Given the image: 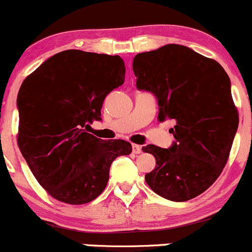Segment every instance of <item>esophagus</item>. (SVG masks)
Returning a JSON list of instances; mask_svg holds the SVG:
<instances>
[{
    "label": "esophagus",
    "mask_w": 252,
    "mask_h": 252,
    "mask_svg": "<svg viewBox=\"0 0 252 252\" xmlns=\"http://www.w3.org/2000/svg\"><path fill=\"white\" fill-rule=\"evenodd\" d=\"M132 152H133L134 154H139L142 152L141 146H138V144H132Z\"/></svg>",
    "instance_id": "esophagus-1"
}]
</instances>
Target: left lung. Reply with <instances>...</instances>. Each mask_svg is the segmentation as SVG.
Instances as JSON below:
<instances>
[{"mask_svg":"<svg viewBox=\"0 0 252 252\" xmlns=\"http://www.w3.org/2000/svg\"><path fill=\"white\" fill-rule=\"evenodd\" d=\"M132 67L137 88L157 96L159 121L176 123L170 148H142L157 164L146 183L166 200H191L210 188L228 161L239 125L230 79L216 60L178 44L136 55Z\"/></svg>","mask_w":252,"mask_h":252,"instance_id":"left-lung-1","label":"left lung"}]
</instances>
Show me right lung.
<instances>
[{
  "label": "right lung",
  "mask_w": 252,
  "mask_h": 252,
  "mask_svg": "<svg viewBox=\"0 0 252 252\" xmlns=\"http://www.w3.org/2000/svg\"><path fill=\"white\" fill-rule=\"evenodd\" d=\"M120 56L66 50L29 74L19 89L18 146L38 183L68 205L98 197L110 165L132 152L124 139L104 141L84 132L100 121L105 96L125 82Z\"/></svg>",
  "instance_id": "1"
}]
</instances>
